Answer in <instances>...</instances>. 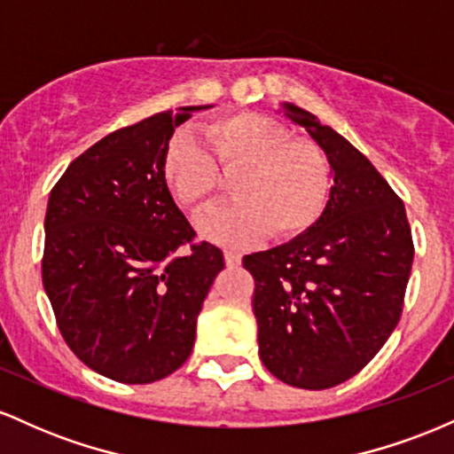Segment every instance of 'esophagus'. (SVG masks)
<instances>
[{
    "label": "esophagus",
    "mask_w": 454,
    "mask_h": 454,
    "mask_svg": "<svg viewBox=\"0 0 454 454\" xmlns=\"http://www.w3.org/2000/svg\"><path fill=\"white\" fill-rule=\"evenodd\" d=\"M223 260H226V267H239V264H241V254L226 249V252H223Z\"/></svg>",
    "instance_id": "obj_1"
}]
</instances>
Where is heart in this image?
I'll use <instances>...</instances> for the list:
<instances>
[{"label":"heart","mask_w":454,"mask_h":454,"mask_svg":"<svg viewBox=\"0 0 454 454\" xmlns=\"http://www.w3.org/2000/svg\"><path fill=\"white\" fill-rule=\"evenodd\" d=\"M211 147L190 134H176L161 155V176L190 213H200L220 194L223 173L237 171V200L202 217L200 231L228 245H247L267 237L293 239L309 231L331 198V166L316 145L293 137L288 128L258 113L215 119L202 128Z\"/></svg>","instance_id":"heart-1"}]
</instances>
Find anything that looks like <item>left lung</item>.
Wrapping results in <instances>:
<instances>
[{
	"instance_id": "left-lung-1",
	"label": "left lung",
	"mask_w": 454,
	"mask_h": 454,
	"mask_svg": "<svg viewBox=\"0 0 454 454\" xmlns=\"http://www.w3.org/2000/svg\"><path fill=\"white\" fill-rule=\"evenodd\" d=\"M333 168L331 198L309 231L243 258L252 273L258 352L296 388L337 387L372 361L397 326L414 243L405 207L356 147L294 104Z\"/></svg>"
}]
</instances>
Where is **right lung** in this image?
Here are the masks:
<instances>
[{
  "instance_id": "right-lung-1",
  "label": "right lung",
  "mask_w": 454,
  "mask_h": 454,
  "mask_svg": "<svg viewBox=\"0 0 454 454\" xmlns=\"http://www.w3.org/2000/svg\"><path fill=\"white\" fill-rule=\"evenodd\" d=\"M200 108L114 129L51 190L46 296L67 348L114 382H155L187 361L196 317L223 269L220 247L194 243V228L161 176L175 128Z\"/></svg>"
}]
</instances>
